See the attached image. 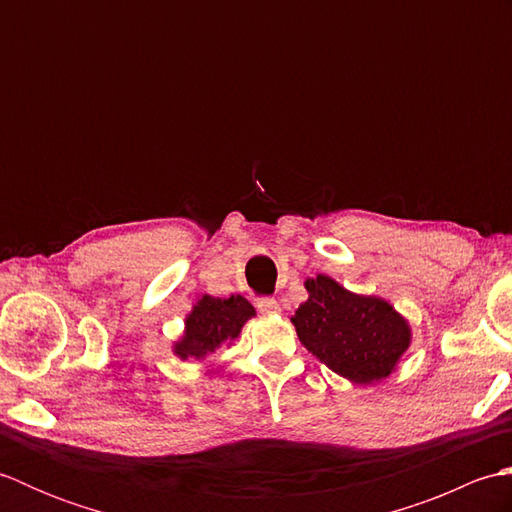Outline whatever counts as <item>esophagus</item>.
<instances>
[{
	"label": "esophagus",
	"mask_w": 512,
	"mask_h": 512,
	"mask_svg": "<svg viewBox=\"0 0 512 512\" xmlns=\"http://www.w3.org/2000/svg\"><path fill=\"white\" fill-rule=\"evenodd\" d=\"M257 308L262 314H275V312H279V303L273 297H262V299H257Z\"/></svg>",
	"instance_id": "esophagus-1"
}]
</instances>
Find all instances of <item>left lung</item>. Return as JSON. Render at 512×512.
<instances>
[{"label": "left lung", "instance_id": "1", "mask_svg": "<svg viewBox=\"0 0 512 512\" xmlns=\"http://www.w3.org/2000/svg\"><path fill=\"white\" fill-rule=\"evenodd\" d=\"M306 290L290 321L312 356L354 385L396 372L411 345V325L387 299L358 295L323 273L306 279Z\"/></svg>", "mask_w": 512, "mask_h": 512}]
</instances>
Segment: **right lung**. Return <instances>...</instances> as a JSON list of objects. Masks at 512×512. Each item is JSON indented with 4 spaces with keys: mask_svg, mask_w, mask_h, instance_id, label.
<instances>
[{
    "mask_svg": "<svg viewBox=\"0 0 512 512\" xmlns=\"http://www.w3.org/2000/svg\"><path fill=\"white\" fill-rule=\"evenodd\" d=\"M255 308L242 297L228 299L200 295L191 312L184 317V330L171 345V352L180 361H206L220 347H231L239 339L248 319L255 317Z\"/></svg>",
    "mask_w": 512,
    "mask_h": 512,
    "instance_id": "right-lung-1",
    "label": "right lung"
}]
</instances>
